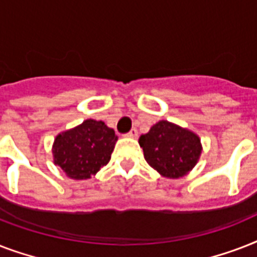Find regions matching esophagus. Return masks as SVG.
Segmentation results:
<instances>
[{
	"label": "esophagus",
	"instance_id": "esophagus-1",
	"mask_svg": "<svg viewBox=\"0 0 257 257\" xmlns=\"http://www.w3.org/2000/svg\"><path fill=\"white\" fill-rule=\"evenodd\" d=\"M126 136L128 137H131V139H136L137 136H139V132H137V129H131V131H129V133L128 135H126Z\"/></svg>",
	"mask_w": 257,
	"mask_h": 257
}]
</instances>
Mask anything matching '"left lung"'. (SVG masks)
I'll return each mask as SVG.
<instances>
[{
  "mask_svg": "<svg viewBox=\"0 0 257 257\" xmlns=\"http://www.w3.org/2000/svg\"><path fill=\"white\" fill-rule=\"evenodd\" d=\"M139 144L147 163L168 179H180L192 171L203 149L196 133L165 120L141 135Z\"/></svg>",
  "mask_w": 257,
  "mask_h": 257,
  "instance_id": "obj_1",
  "label": "left lung"
}]
</instances>
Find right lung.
<instances>
[{"label": "right lung", "mask_w": 257, "mask_h": 257, "mask_svg": "<svg viewBox=\"0 0 257 257\" xmlns=\"http://www.w3.org/2000/svg\"><path fill=\"white\" fill-rule=\"evenodd\" d=\"M116 141L112 128L102 121L88 118L54 139L52 149L54 164L70 179H90L108 164Z\"/></svg>", "instance_id": "1"}]
</instances>
